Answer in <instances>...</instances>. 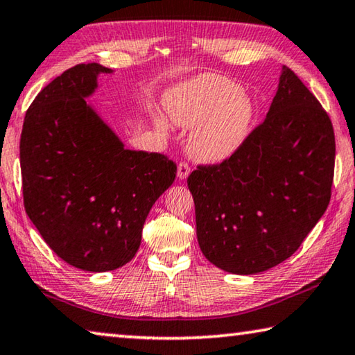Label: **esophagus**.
Returning a JSON list of instances; mask_svg holds the SVG:
<instances>
[{"mask_svg": "<svg viewBox=\"0 0 355 355\" xmlns=\"http://www.w3.org/2000/svg\"><path fill=\"white\" fill-rule=\"evenodd\" d=\"M189 172H191V167H189L188 162L182 161V162H180V164L177 166V175H178V178H180V180L188 178Z\"/></svg>", "mask_w": 355, "mask_h": 355, "instance_id": "obj_1", "label": "esophagus"}]
</instances>
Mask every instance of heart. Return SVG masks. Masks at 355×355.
Returning a JSON list of instances; mask_svg holds the SVG:
<instances>
[{
    "label": "heart",
    "mask_w": 355,
    "mask_h": 355,
    "mask_svg": "<svg viewBox=\"0 0 355 355\" xmlns=\"http://www.w3.org/2000/svg\"><path fill=\"white\" fill-rule=\"evenodd\" d=\"M177 126L193 129L189 150L207 162L229 159L243 147L256 118V107L230 78L204 74L172 88L164 99ZM155 126L167 131V121L156 116Z\"/></svg>",
    "instance_id": "b5f03b06"
}]
</instances>
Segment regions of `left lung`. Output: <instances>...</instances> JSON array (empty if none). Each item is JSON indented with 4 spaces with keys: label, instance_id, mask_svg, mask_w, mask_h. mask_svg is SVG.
I'll return each instance as SVG.
<instances>
[{
    "label": "left lung",
    "instance_id": "1",
    "mask_svg": "<svg viewBox=\"0 0 355 355\" xmlns=\"http://www.w3.org/2000/svg\"><path fill=\"white\" fill-rule=\"evenodd\" d=\"M334 167L335 134L327 112L283 66L266 120L243 147L188 177L200 251L235 275L278 266L327 210Z\"/></svg>",
    "mask_w": 355,
    "mask_h": 355
}]
</instances>
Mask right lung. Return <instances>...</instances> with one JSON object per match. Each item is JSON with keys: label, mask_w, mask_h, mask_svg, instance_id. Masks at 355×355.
I'll list each match as a JSON object with an SVG mask.
<instances>
[{"label": "right lung", "mask_w": 355, "mask_h": 355, "mask_svg": "<svg viewBox=\"0 0 355 355\" xmlns=\"http://www.w3.org/2000/svg\"><path fill=\"white\" fill-rule=\"evenodd\" d=\"M98 63L64 71L28 109L20 137L26 215L46 243L85 272L120 268L136 256L145 219L175 180L164 155L125 148L87 103Z\"/></svg>", "instance_id": "1"}]
</instances>
